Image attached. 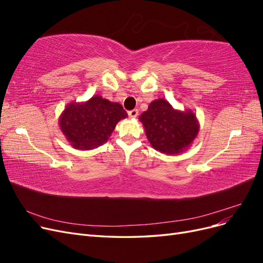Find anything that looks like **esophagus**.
<instances>
[{
  "label": "esophagus",
  "instance_id": "obj_1",
  "mask_svg": "<svg viewBox=\"0 0 263 263\" xmlns=\"http://www.w3.org/2000/svg\"><path fill=\"white\" fill-rule=\"evenodd\" d=\"M128 115L130 118H136L138 116V109H133V110H129L128 112Z\"/></svg>",
  "mask_w": 263,
  "mask_h": 263
}]
</instances>
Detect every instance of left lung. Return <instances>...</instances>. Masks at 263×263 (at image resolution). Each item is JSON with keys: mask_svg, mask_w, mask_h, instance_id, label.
<instances>
[{"mask_svg": "<svg viewBox=\"0 0 263 263\" xmlns=\"http://www.w3.org/2000/svg\"><path fill=\"white\" fill-rule=\"evenodd\" d=\"M139 121L150 145L170 156L190 148L200 132V123L192 109H176L164 99L151 102Z\"/></svg>", "mask_w": 263, "mask_h": 263, "instance_id": "left-lung-1", "label": "left lung"}]
</instances>
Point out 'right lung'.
<instances>
[{"label": "right lung", "mask_w": 263, "mask_h": 263, "mask_svg": "<svg viewBox=\"0 0 263 263\" xmlns=\"http://www.w3.org/2000/svg\"><path fill=\"white\" fill-rule=\"evenodd\" d=\"M127 113L119 103L94 95L85 102H71L59 117V127L69 145L79 150L98 148L108 140Z\"/></svg>", "instance_id": "obj_1"}]
</instances>
